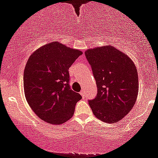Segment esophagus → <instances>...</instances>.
Here are the masks:
<instances>
[{
	"instance_id": "1",
	"label": "esophagus",
	"mask_w": 158,
	"mask_h": 158,
	"mask_svg": "<svg viewBox=\"0 0 158 158\" xmlns=\"http://www.w3.org/2000/svg\"><path fill=\"white\" fill-rule=\"evenodd\" d=\"M80 94L82 95L83 98H86V94H85V91H81V92H80Z\"/></svg>"
}]
</instances>
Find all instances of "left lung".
<instances>
[{
  "instance_id": "1",
  "label": "left lung",
  "mask_w": 158,
  "mask_h": 158,
  "mask_svg": "<svg viewBox=\"0 0 158 158\" xmlns=\"http://www.w3.org/2000/svg\"><path fill=\"white\" fill-rule=\"evenodd\" d=\"M92 69L98 94L88 100L94 115L106 123H115L131 112L139 92L138 73L132 60L112 46L85 52Z\"/></svg>"
}]
</instances>
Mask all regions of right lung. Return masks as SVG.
<instances>
[{"label": "right lung", "instance_id": "add662e5", "mask_svg": "<svg viewBox=\"0 0 158 158\" xmlns=\"http://www.w3.org/2000/svg\"><path fill=\"white\" fill-rule=\"evenodd\" d=\"M82 54L53 42L36 50L27 60L24 71L26 100L46 122L60 124L73 115L82 96L70 88L68 70Z\"/></svg>", "mask_w": 158, "mask_h": 158}]
</instances>
